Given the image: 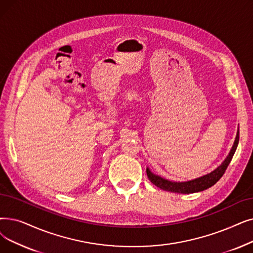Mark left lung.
<instances>
[{
	"label": "left lung",
	"instance_id": "8db88e82",
	"mask_svg": "<svg viewBox=\"0 0 253 253\" xmlns=\"http://www.w3.org/2000/svg\"><path fill=\"white\" fill-rule=\"evenodd\" d=\"M238 144H239V128L237 131V135H236V138L234 141V145H233L232 149H230L226 158L222 161L220 166L217 167L214 170H212L211 172H209L207 174L202 175V177L192 179L189 181L174 182V181H169L166 178H162L158 174H155L150 170L149 168H147L148 178L154 185L157 186V187H159L160 189L173 192V193L188 194V193H195V192L204 191L208 188L212 187L214 184H216L219 180H220L225 169H227L230 160H232V158L234 156V154L238 147Z\"/></svg>",
	"mask_w": 253,
	"mask_h": 253
}]
</instances>
